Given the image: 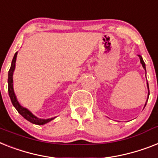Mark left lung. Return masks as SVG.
Returning a JSON list of instances; mask_svg holds the SVG:
<instances>
[{
  "label": "left lung",
  "mask_w": 158,
  "mask_h": 158,
  "mask_svg": "<svg viewBox=\"0 0 158 158\" xmlns=\"http://www.w3.org/2000/svg\"><path fill=\"white\" fill-rule=\"evenodd\" d=\"M138 57H139V60H140V63L142 64V66H143V69H144V70H145V71H146L145 63H144V61H143V58H142V57H141V56H140V55H138ZM147 86H148V83H147ZM148 96H149V89H148ZM147 101H148V100H147ZM146 103H147V102H146ZM146 103H145V106H146Z\"/></svg>",
  "instance_id": "1"
}]
</instances>
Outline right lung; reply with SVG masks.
I'll use <instances>...</instances> for the list:
<instances>
[{"instance_id": "add662e5", "label": "right lung", "mask_w": 158, "mask_h": 158, "mask_svg": "<svg viewBox=\"0 0 158 158\" xmlns=\"http://www.w3.org/2000/svg\"><path fill=\"white\" fill-rule=\"evenodd\" d=\"M17 55H18V52H15V56H14V58L12 60V63H11V66H10V69L9 70L8 74V92L9 96H10L13 106L16 109L17 111L24 118L27 119V121H29L31 123L36 124V125H44V124L48 123L50 121H52V119H54L56 117L46 119L40 118H38V117L33 114L28 109L25 108L23 106H22L20 105V103L19 102V101H18V99H17L16 95H15V91H14V86H13V74H14V71H15V62H16Z\"/></svg>"}]
</instances>
